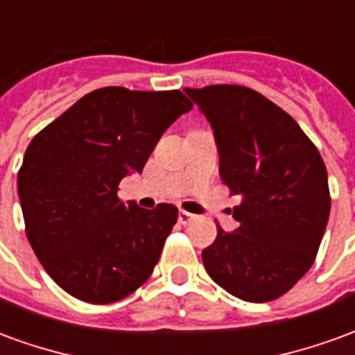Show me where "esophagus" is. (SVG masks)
Instances as JSON below:
<instances>
[{"label":"esophagus","instance_id":"34e87169","mask_svg":"<svg viewBox=\"0 0 355 355\" xmlns=\"http://www.w3.org/2000/svg\"><path fill=\"white\" fill-rule=\"evenodd\" d=\"M193 218H196V215H192V213H188V211H180V213H178V223L180 224H190L193 220Z\"/></svg>","mask_w":355,"mask_h":355}]
</instances>
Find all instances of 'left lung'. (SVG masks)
Returning a JSON list of instances; mask_svg holds the SVG:
<instances>
[{
    "mask_svg": "<svg viewBox=\"0 0 355 355\" xmlns=\"http://www.w3.org/2000/svg\"><path fill=\"white\" fill-rule=\"evenodd\" d=\"M213 127L220 178L241 203L201 259L211 279L247 302L282 297L310 270L331 211L327 169L293 117L243 85L184 89Z\"/></svg>",
    "mask_w": 355,
    "mask_h": 355,
    "instance_id": "1",
    "label": "left lung"
}]
</instances>
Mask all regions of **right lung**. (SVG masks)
<instances>
[{
  "mask_svg": "<svg viewBox=\"0 0 355 355\" xmlns=\"http://www.w3.org/2000/svg\"><path fill=\"white\" fill-rule=\"evenodd\" d=\"M188 110L192 102L177 89L102 87L32 139L19 171L26 236L68 295L110 304L152 275L178 209L125 205L117 186L142 173L157 140Z\"/></svg>",
  "mask_w": 355,
  "mask_h": 355,
  "instance_id": "add662e5",
  "label": "right lung"
}]
</instances>
